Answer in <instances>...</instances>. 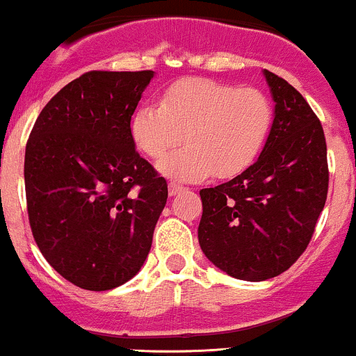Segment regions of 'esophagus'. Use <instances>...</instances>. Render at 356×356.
<instances>
[{
    "label": "esophagus",
    "instance_id": "obj_1",
    "mask_svg": "<svg viewBox=\"0 0 356 356\" xmlns=\"http://www.w3.org/2000/svg\"><path fill=\"white\" fill-rule=\"evenodd\" d=\"M185 190V186H179L177 183H170V186H168V192H170V197H175L178 195L179 192H183Z\"/></svg>",
    "mask_w": 356,
    "mask_h": 356
}]
</instances>
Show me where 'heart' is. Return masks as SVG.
Returning <instances> with one entry per match:
<instances>
[{
    "label": "heart",
    "mask_w": 356,
    "mask_h": 356,
    "mask_svg": "<svg viewBox=\"0 0 356 356\" xmlns=\"http://www.w3.org/2000/svg\"><path fill=\"white\" fill-rule=\"evenodd\" d=\"M275 111L263 91L207 77H188L168 86L161 104H143L131 118V138L145 156L159 159L185 140L183 149L159 163V171L179 181L211 175L244 173L261 154Z\"/></svg>",
    "instance_id": "heart-1"
}]
</instances>
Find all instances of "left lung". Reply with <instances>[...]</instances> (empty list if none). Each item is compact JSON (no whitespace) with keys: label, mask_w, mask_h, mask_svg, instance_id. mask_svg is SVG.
<instances>
[{"label":"left lung","mask_w":356,"mask_h":356,"mask_svg":"<svg viewBox=\"0 0 356 356\" xmlns=\"http://www.w3.org/2000/svg\"><path fill=\"white\" fill-rule=\"evenodd\" d=\"M275 119L258 161L214 188L200 190L199 244L230 277L273 279L308 248L329 188L322 124L296 88L263 70Z\"/></svg>","instance_id":"obj_1"}]
</instances>
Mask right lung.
I'll return each instance as SVG.
<instances>
[{"instance_id":"right-lung-1","label":"right lung","mask_w":356,"mask_h":356,"mask_svg":"<svg viewBox=\"0 0 356 356\" xmlns=\"http://www.w3.org/2000/svg\"><path fill=\"white\" fill-rule=\"evenodd\" d=\"M154 70H91L44 105L26 145L27 213L41 254L74 286L140 272L168 183L135 150L131 115Z\"/></svg>"}]
</instances>
